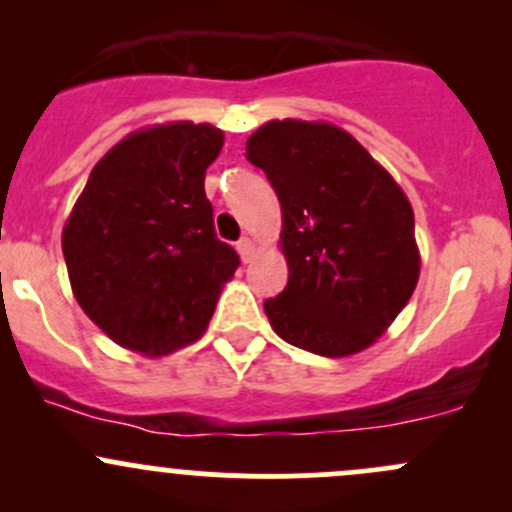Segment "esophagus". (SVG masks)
I'll return each instance as SVG.
<instances>
[{
	"mask_svg": "<svg viewBox=\"0 0 512 512\" xmlns=\"http://www.w3.org/2000/svg\"><path fill=\"white\" fill-rule=\"evenodd\" d=\"M237 252H240L242 262H250L252 255H255V242H252L250 237H240V242H237Z\"/></svg>",
	"mask_w": 512,
	"mask_h": 512,
	"instance_id": "1",
	"label": "esophagus"
}]
</instances>
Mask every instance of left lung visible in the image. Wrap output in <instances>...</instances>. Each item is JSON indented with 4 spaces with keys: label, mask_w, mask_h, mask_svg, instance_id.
Returning <instances> with one entry per match:
<instances>
[{
    "label": "left lung",
    "mask_w": 512,
    "mask_h": 512,
    "mask_svg": "<svg viewBox=\"0 0 512 512\" xmlns=\"http://www.w3.org/2000/svg\"><path fill=\"white\" fill-rule=\"evenodd\" d=\"M282 205L287 287L265 302L272 329L319 356L366 349L414 294V210L356 138L329 123L270 121L247 138Z\"/></svg>",
    "instance_id": "left-lung-1"
}]
</instances>
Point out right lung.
I'll return each instance as SVG.
<instances>
[{
  "mask_svg": "<svg viewBox=\"0 0 512 512\" xmlns=\"http://www.w3.org/2000/svg\"><path fill=\"white\" fill-rule=\"evenodd\" d=\"M220 148L223 131L210 123L131 133L94 165L66 220L76 302L121 347L160 356L195 342L240 265L205 198Z\"/></svg>",
  "mask_w": 512,
  "mask_h": 512,
  "instance_id": "1",
  "label": "right lung"
}]
</instances>
